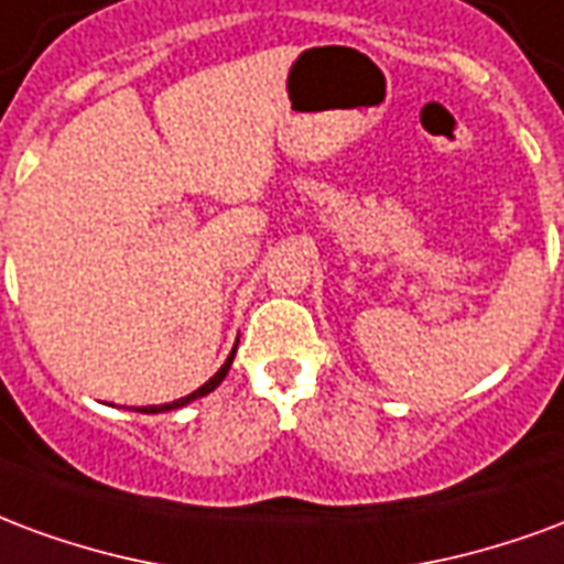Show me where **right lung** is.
<instances>
[{"mask_svg": "<svg viewBox=\"0 0 564 564\" xmlns=\"http://www.w3.org/2000/svg\"><path fill=\"white\" fill-rule=\"evenodd\" d=\"M234 355H237V345H234V351L228 355V360L221 364V369L216 372V376L209 378L207 384H200V388L195 390V393H188V397H183V400H174V402H164V405H143V409H138L141 414H159V412H174V409H183V405H188V402L200 400V397H207V393H213V390L219 388L221 381H225V376H228V369H231L234 364Z\"/></svg>", "mask_w": 564, "mask_h": 564, "instance_id": "add662e5", "label": "right lung"}]
</instances>
